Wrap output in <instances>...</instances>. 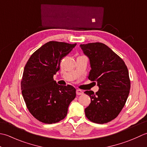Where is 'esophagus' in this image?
I'll return each instance as SVG.
<instances>
[{
    "instance_id": "esophagus-1",
    "label": "esophagus",
    "mask_w": 147,
    "mask_h": 147,
    "mask_svg": "<svg viewBox=\"0 0 147 147\" xmlns=\"http://www.w3.org/2000/svg\"><path fill=\"white\" fill-rule=\"evenodd\" d=\"M76 94L77 95H82L84 94V92L82 90H80V89H77Z\"/></svg>"
}]
</instances>
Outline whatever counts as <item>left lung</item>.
Masks as SVG:
<instances>
[{
	"instance_id": "obj_1",
	"label": "left lung",
	"mask_w": 147,
	"mask_h": 147,
	"mask_svg": "<svg viewBox=\"0 0 147 147\" xmlns=\"http://www.w3.org/2000/svg\"><path fill=\"white\" fill-rule=\"evenodd\" d=\"M80 46L90 61L88 79L96 82L99 87L96 93L92 91L84 92L91 100L85 109L86 116L94 123H107L118 116L129 94L131 82L127 66L121 57L103 43Z\"/></svg>"
}]
</instances>
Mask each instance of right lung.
<instances>
[{"instance_id": "obj_1", "label": "right lung", "mask_w": 147, "mask_h": 147, "mask_svg": "<svg viewBox=\"0 0 147 147\" xmlns=\"http://www.w3.org/2000/svg\"><path fill=\"white\" fill-rule=\"evenodd\" d=\"M76 44L49 41L32 54L24 68L21 88L30 113L40 122L53 124L65 119L76 96L72 86L58 85L53 76L61 59Z\"/></svg>"}]
</instances>
